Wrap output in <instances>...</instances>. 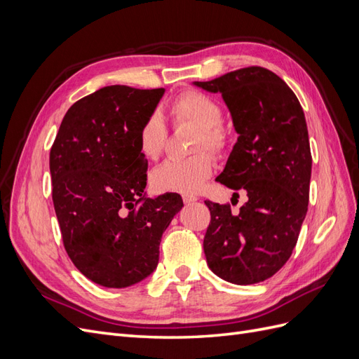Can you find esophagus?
<instances>
[{
    "instance_id": "obj_1",
    "label": "esophagus",
    "mask_w": 359,
    "mask_h": 359,
    "mask_svg": "<svg viewBox=\"0 0 359 359\" xmlns=\"http://www.w3.org/2000/svg\"><path fill=\"white\" fill-rule=\"evenodd\" d=\"M182 201H184V203H193V202H196L198 201V198L196 196H193V194H182Z\"/></svg>"
}]
</instances>
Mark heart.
I'll return each mask as SVG.
<instances>
[{
  "instance_id": "heart-1",
  "label": "heart",
  "mask_w": 359,
  "mask_h": 359,
  "mask_svg": "<svg viewBox=\"0 0 359 359\" xmlns=\"http://www.w3.org/2000/svg\"><path fill=\"white\" fill-rule=\"evenodd\" d=\"M169 111L175 124L190 123L199 127L193 151L196 156L173 158L160 165L151 173V184L157 191L194 193L212 175L214 158L206 149L222 156L231 145V132L223 121V107L214 97L189 90L172 100ZM168 144V127L154 112L145 118L137 132V147L144 157L157 160Z\"/></svg>"
}]
</instances>
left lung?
<instances>
[{"instance_id": "1", "label": "left lung", "mask_w": 359, "mask_h": 359, "mask_svg": "<svg viewBox=\"0 0 359 359\" xmlns=\"http://www.w3.org/2000/svg\"><path fill=\"white\" fill-rule=\"evenodd\" d=\"M194 85L222 93L229 107L240 136L217 181L248 198L238 212L231 203L205 201L211 214L206 262L226 281L255 285L287 262L306 219L311 177L306 116L287 83L259 66Z\"/></svg>"}]
</instances>
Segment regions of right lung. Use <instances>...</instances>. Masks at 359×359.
<instances>
[{"label":"right lung","instance_id":"1","mask_svg":"<svg viewBox=\"0 0 359 359\" xmlns=\"http://www.w3.org/2000/svg\"><path fill=\"white\" fill-rule=\"evenodd\" d=\"M165 88L111 85L72 104L50 148L52 201L74 266L104 287H127L158 264L178 193L144 196L148 161L137 132Z\"/></svg>","mask_w":359,"mask_h":359}]
</instances>
